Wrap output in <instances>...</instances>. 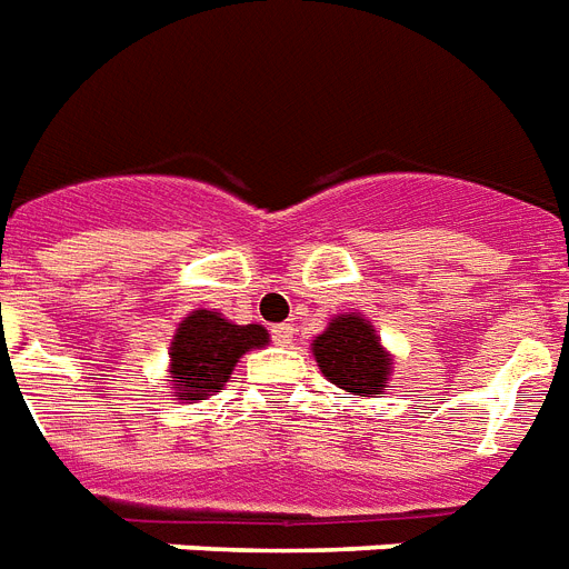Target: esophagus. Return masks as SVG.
Returning a JSON list of instances; mask_svg holds the SVG:
<instances>
[{
    "instance_id": "esophagus-1",
    "label": "esophagus",
    "mask_w": 569,
    "mask_h": 569,
    "mask_svg": "<svg viewBox=\"0 0 569 569\" xmlns=\"http://www.w3.org/2000/svg\"><path fill=\"white\" fill-rule=\"evenodd\" d=\"M293 326L290 322H281V326H273V340L279 342V346H290L293 342Z\"/></svg>"
}]
</instances>
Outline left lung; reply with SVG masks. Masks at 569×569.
<instances>
[{
  "mask_svg": "<svg viewBox=\"0 0 569 569\" xmlns=\"http://www.w3.org/2000/svg\"><path fill=\"white\" fill-rule=\"evenodd\" d=\"M313 360L346 396L380 398L392 375V355L363 313H337L311 342Z\"/></svg>",
  "mask_w": 569,
  "mask_h": 569,
  "instance_id": "1",
  "label": "left lung"
}]
</instances>
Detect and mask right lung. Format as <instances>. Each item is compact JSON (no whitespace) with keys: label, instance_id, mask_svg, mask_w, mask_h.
<instances>
[{"label":"right lung","instance_id":"1","mask_svg":"<svg viewBox=\"0 0 569 569\" xmlns=\"http://www.w3.org/2000/svg\"><path fill=\"white\" fill-rule=\"evenodd\" d=\"M270 342L264 326H234L218 311L197 308L173 331L168 349V378L173 398L182 403L206 401L232 378L238 360Z\"/></svg>","mask_w":569,"mask_h":569}]
</instances>
